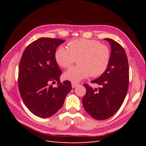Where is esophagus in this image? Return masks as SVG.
I'll return each mask as SVG.
<instances>
[{
	"instance_id": "esophagus-1",
	"label": "esophagus",
	"mask_w": 146,
	"mask_h": 146,
	"mask_svg": "<svg viewBox=\"0 0 146 146\" xmlns=\"http://www.w3.org/2000/svg\"><path fill=\"white\" fill-rule=\"evenodd\" d=\"M72 88H76V87H77L78 85H79V83H75V82H72Z\"/></svg>"
}]
</instances>
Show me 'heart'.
Here are the masks:
<instances>
[{
	"label": "heart",
	"mask_w": 146,
	"mask_h": 146,
	"mask_svg": "<svg viewBox=\"0 0 146 146\" xmlns=\"http://www.w3.org/2000/svg\"><path fill=\"white\" fill-rule=\"evenodd\" d=\"M55 57L56 63L63 68H68L77 61V66L69 68L64 74L66 80L77 82L91 74L92 77L102 74L110 63V50L108 46L98 41L77 39L69 41L68 48L60 46Z\"/></svg>",
	"instance_id": "obj_1"
}]
</instances>
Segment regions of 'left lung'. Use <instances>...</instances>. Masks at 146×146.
<instances>
[{
  "label": "left lung",
  "mask_w": 146,
  "mask_h": 146,
  "mask_svg": "<svg viewBox=\"0 0 146 146\" xmlns=\"http://www.w3.org/2000/svg\"><path fill=\"white\" fill-rule=\"evenodd\" d=\"M111 46V52L107 69L92 83L101 85L98 90L84 84L86 92L82 99L86 111L95 119L105 120L120 108L129 87V68L123 48L112 39L105 38Z\"/></svg>",
  "instance_id": "1"
}]
</instances>
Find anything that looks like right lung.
<instances>
[{"label": "right lung", "instance_id": "obj_1", "mask_svg": "<svg viewBox=\"0 0 146 146\" xmlns=\"http://www.w3.org/2000/svg\"><path fill=\"white\" fill-rule=\"evenodd\" d=\"M65 41L40 38L24 51L19 65L18 84L21 98L35 115L47 118L62 107L66 96L72 90L68 80L60 82L62 73L55 54L56 48ZM56 81V87L52 84Z\"/></svg>", "mask_w": 146, "mask_h": 146}]
</instances>
